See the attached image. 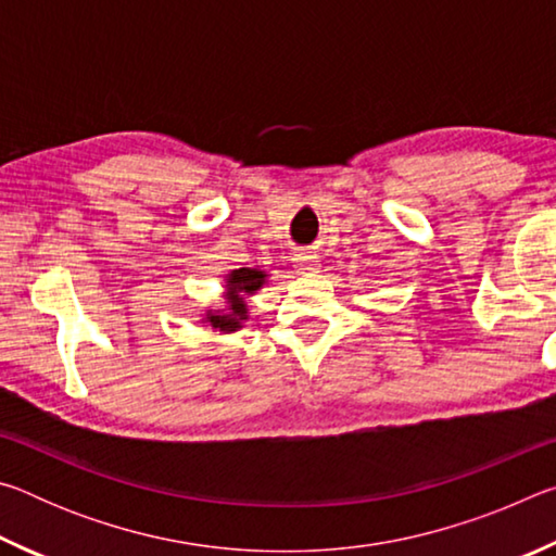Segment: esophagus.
I'll return each mask as SVG.
<instances>
[{
    "label": "esophagus",
    "mask_w": 556,
    "mask_h": 556,
    "mask_svg": "<svg viewBox=\"0 0 556 556\" xmlns=\"http://www.w3.org/2000/svg\"><path fill=\"white\" fill-rule=\"evenodd\" d=\"M296 260V269L301 275H312V271L318 269V257L312 255V252H301V255L294 257Z\"/></svg>",
    "instance_id": "obj_1"
}]
</instances>
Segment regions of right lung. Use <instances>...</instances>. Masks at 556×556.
Segmentation results:
<instances>
[{
  "label": "right lung",
  "instance_id": "add662e5",
  "mask_svg": "<svg viewBox=\"0 0 556 556\" xmlns=\"http://www.w3.org/2000/svg\"><path fill=\"white\" fill-rule=\"evenodd\" d=\"M265 271L260 269H250V267H242V269H232L228 275V308L225 312H215L208 314V318L213 328H218V331H238L242 328V321L248 318V304H244V296L255 294V291L265 285ZM222 316L218 317L217 314Z\"/></svg>",
  "mask_w": 556,
  "mask_h": 556
}]
</instances>
